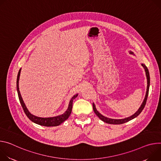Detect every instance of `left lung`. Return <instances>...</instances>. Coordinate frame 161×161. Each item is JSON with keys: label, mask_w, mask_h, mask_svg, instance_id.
Returning <instances> with one entry per match:
<instances>
[{"label": "left lung", "mask_w": 161, "mask_h": 161, "mask_svg": "<svg viewBox=\"0 0 161 161\" xmlns=\"http://www.w3.org/2000/svg\"><path fill=\"white\" fill-rule=\"evenodd\" d=\"M130 53H133L132 52H130ZM142 66H143V68H145V72H146V75H147V93H146V95H145V98L144 99V101L142 102V103L141 104V107L139 108V109H138V111L134 114H133L132 116H130V117H128L127 118H124V119H111V118H108L107 117H105L103 116V115H102L100 113H98V111H97V110L96 109V108H95V105L94 103H93V111L95 112V113L97 114V116L101 119L103 121L105 122V123H109V124H123V123H126L134 118H135L136 117H137L141 112L143 110L145 106L146 105V103H147V98H148V92H149V87H150V74H149V71H148V69L147 68V67L144 64H141Z\"/></svg>", "instance_id": "1"}]
</instances>
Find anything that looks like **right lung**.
Wrapping results in <instances>:
<instances>
[{"instance_id": "1", "label": "right lung", "mask_w": 161, "mask_h": 161, "mask_svg": "<svg viewBox=\"0 0 161 161\" xmlns=\"http://www.w3.org/2000/svg\"><path fill=\"white\" fill-rule=\"evenodd\" d=\"M20 71H21V69L19 70V74H18L17 75V80H16V89H17V92H18V95H19V100L20 102L21 103V105L23 108V110L24 111V113H25L26 116L29 118V119H31L32 122L40 125H43V126H45V127H56L58 125H59L61 123H62L63 122H64L66 119H67L68 118V117L69 116L71 113V110H72V105H73V101L77 97V94L74 95L72 98H71L69 105H68V108L67 109V111L63 114L62 115L60 116H58L56 117H52V118H40V117H37L35 116L32 114H31L29 111L27 110L26 106L22 100V98L21 97L20 91H19V79H20Z\"/></svg>"}]
</instances>
